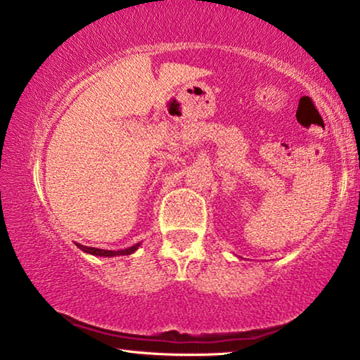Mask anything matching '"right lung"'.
Here are the masks:
<instances>
[{
	"label": "right lung",
	"mask_w": 360,
	"mask_h": 360,
	"mask_svg": "<svg viewBox=\"0 0 360 360\" xmlns=\"http://www.w3.org/2000/svg\"><path fill=\"white\" fill-rule=\"evenodd\" d=\"M81 251L87 252V254H92L96 255V257H114V255H130L136 251V249L141 246V243H136V245H133L127 249H120V251H108V249H98V248H89V246H84V245H76Z\"/></svg>",
	"instance_id": "right-lung-1"
}]
</instances>
